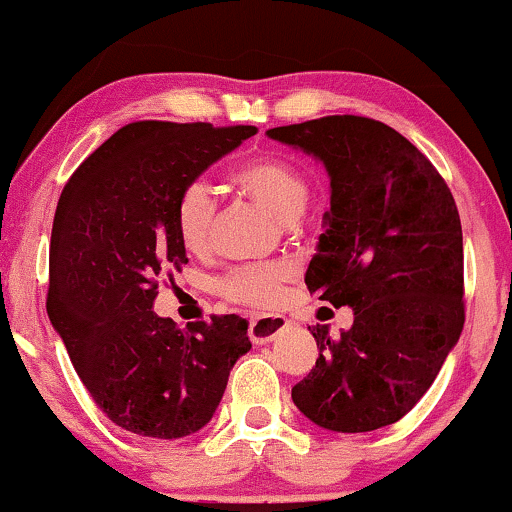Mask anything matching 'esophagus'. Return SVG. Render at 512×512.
I'll return each mask as SVG.
<instances>
[{"label": "esophagus", "instance_id": "esophagus-1", "mask_svg": "<svg viewBox=\"0 0 512 512\" xmlns=\"http://www.w3.org/2000/svg\"><path fill=\"white\" fill-rule=\"evenodd\" d=\"M286 316H278V314H262V316H255V319H250V326H248V335L252 340V345H267L276 338L278 333L286 328Z\"/></svg>", "mask_w": 512, "mask_h": 512}]
</instances>
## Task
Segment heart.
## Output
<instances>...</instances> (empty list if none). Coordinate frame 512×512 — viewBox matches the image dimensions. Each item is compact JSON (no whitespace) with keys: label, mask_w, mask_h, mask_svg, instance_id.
I'll return each mask as SVG.
<instances>
[{"label":"heart","mask_w":512,"mask_h":512,"mask_svg":"<svg viewBox=\"0 0 512 512\" xmlns=\"http://www.w3.org/2000/svg\"><path fill=\"white\" fill-rule=\"evenodd\" d=\"M236 189L250 196L281 219H295L309 198V184L304 174L276 155L245 160L231 174ZM217 205L203 181H191L181 189L174 208L179 241L193 255H205L215 236ZM293 278V264H245L219 278V293L229 302L245 307H271L281 297V290Z\"/></svg>","instance_id":"b5f03b06"}]
</instances>
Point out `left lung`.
I'll return each mask as SVG.
<instances>
[{
    "instance_id": "1",
    "label": "left lung",
    "mask_w": 512,
    "mask_h": 512,
    "mask_svg": "<svg viewBox=\"0 0 512 512\" xmlns=\"http://www.w3.org/2000/svg\"><path fill=\"white\" fill-rule=\"evenodd\" d=\"M331 174L326 231L309 262V293L352 307L349 331L309 328L319 359L293 387L312 423L371 432L404 418L461 338L463 231L435 165L385 122L326 115L269 129Z\"/></svg>"
}]
</instances>
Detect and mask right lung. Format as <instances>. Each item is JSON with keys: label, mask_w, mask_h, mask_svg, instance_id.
<instances>
[{"label": "right lung", "mask_w": 512, "mask_h": 512, "mask_svg": "<svg viewBox=\"0 0 512 512\" xmlns=\"http://www.w3.org/2000/svg\"><path fill=\"white\" fill-rule=\"evenodd\" d=\"M252 134V125L129 122L58 198L49 321L96 406L134 435L177 439L203 428L252 347L236 314L179 328L151 309L160 278L186 264L174 222L181 189Z\"/></svg>", "instance_id": "add662e5"}]
</instances>
